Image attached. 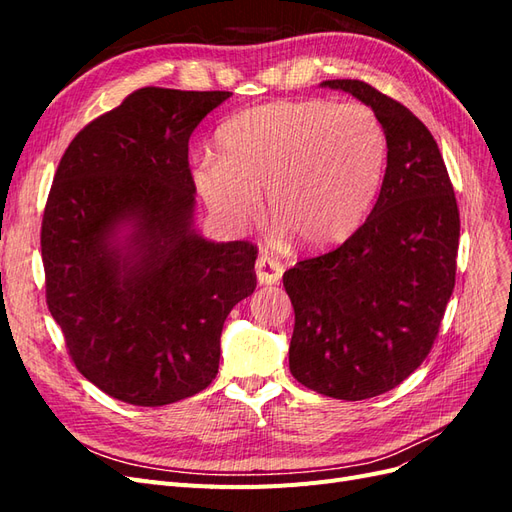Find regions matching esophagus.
I'll return each instance as SVG.
<instances>
[{
  "label": "esophagus",
  "instance_id": "esophagus-1",
  "mask_svg": "<svg viewBox=\"0 0 512 512\" xmlns=\"http://www.w3.org/2000/svg\"><path fill=\"white\" fill-rule=\"evenodd\" d=\"M282 273H284V267L280 265V260H275L271 256H260L256 260V277L260 284L265 286L277 284L282 280Z\"/></svg>",
  "mask_w": 512,
  "mask_h": 512
}]
</instances>
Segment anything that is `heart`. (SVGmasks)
<instances>
[{
    "label": "heart",
    "instance_id": "heart-1",
    "mask_svg": "<svg viewBox=\"0 0 512 512\" xmlns=\"http://www.w3.org/2000/svg\"><path fill=\"white\" fill-rule=\"evenodd\" d=\"M220 158L194 162V183L228 226L258 218L267 192L273 222L309 250L348 239L378 194L386 132L369 106L327 100L245 108L218 130Z\"/></svg>",
    "mask_w": 512,
    "mask_h": 512
}]
</instances>
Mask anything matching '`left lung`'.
I'll use <instances>...</instances> for the list:
<instances>
[{"label":"left lung","mask_w":512,"mask_h":512,"mask_svg":"<svg viewBox=\"0 0 512 512\" xmlns=\"http://www.w3.org/2000/svg\"><path fill=\"white\" fill-rule=\"evenodd\" d=\"M324 87L359 98L386 132V173L363 226L284 273L294 307L290 374L359 401L404 382L436 342L455 288L459 209L438 143L408 108L363 81Z\"/></svg>","instance_id":"1"}]
</instances>
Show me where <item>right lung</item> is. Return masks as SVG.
<instances>
[{
	"label": "right lung",
	"mask_w": 512,
	"mask_h": 512,
	"mask_svg": "<svg viewBox=\"0 0 512 512\" xmlns=\"http://www.w3.org/2000/svg\"><path fill=\"white\" fill-rule=\"evenodd\" d=\"M230 96L132 91L72 138L46 200V305L76 369L132 406L207 389L224 320L256 288L254 243H211L192 226L190 136ZM119 225L133 228L123 244Z\"/></svg>",
	"instance_id": "add662e5"
}]
</instances>
